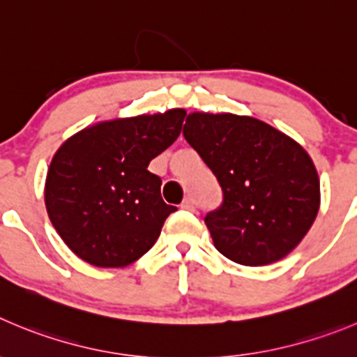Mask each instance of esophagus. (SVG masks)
<instances>
[{
  "label": "esophagus",
  "instance_id": "obj_1",
  "mask_svg": "<svg viewBox=\"0 0 357 357\" xmlns=\"http://www.w3.org/2000/svg\"><path fill=\"white\" fill-rule=\"evenodd\" d=\"M181 209H186V211H194V209H195L194 201H192V199H190V197H186L185 201L181 202Z\"/></svg>",
  "mask_w": 357,
  "mask_h": 357
}]
</instances>
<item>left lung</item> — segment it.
<instances>
[{"label":"left lung","mask_w":357,"mask_h":357,"mask_svg":"<svg viewBox=\"0 0 357 357\" xmlns=\"http://www.w3.org/2000/svg\"><path fill=\"white\" fill-rule=\"evenodd\" d=\"M183 135L222 186V204L204 218L220 254L243 266H266L292 252L321 204L308 153L250 116L192 112Z\"/></svg>","instance_id":"8db88e82"}]
</instances>
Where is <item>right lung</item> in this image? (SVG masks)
Masks as SVG:
<instances>
[{
	"mask_svg": "<svg viewBox=\"0 0 357 357\" xmlns=\"http://www.w3.org/2000/svg\"><path fill=\"white\" fill-rule=\"evenodd\" d=\"M183 109L88 126L56 151L45 179V208L73 254L98 268H125L158 239L174 206L148 171L181 133Z\"/></svg>",
	"mask_w": 357,
	"mask_h": 357,
	"instance_id": "add662e5",
	"label": "right lung"
}]
</instances>
